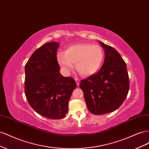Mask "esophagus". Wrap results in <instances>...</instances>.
I'll return each instance as SVG.
<instances>
[{
  "label": "esophagus",
  "instance_id": "esophagus-1",
  "mask_svg": "<svg viewBox=\"0 0 149 149\" xmlns=\"http://www.w3.org/2000/svg\"><path fill=\"white\" fill-rule=\"evenodd\" d=\"M74 80H75V81H76V84H77V86H79V82H80L79 79H78V78H74Z\"/></svg>",
  "mask_w": 149,
  "mask_h": 149
}]
</instances>
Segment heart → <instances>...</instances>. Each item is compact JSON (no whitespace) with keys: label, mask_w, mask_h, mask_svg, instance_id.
<instances>
[{"label":"heart","mask_w":149,"mask_h":149,"mask_svg":"<svg viewBox=\"0 0 149 149\" xmlns=\"http://www.w3.org/2000/svg\"><path fill=\"white\" fill-rule=\"evenodd\" d=\"M104 60V52L101 47L88 43L73 45L68 47L65 53L60 52L57 55L58 63L65 71L76 69L82 76L94 74L101 67Z\"/></svg>","instance_id":"1"}]
</instances>
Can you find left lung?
Returning <instances> with one entry per match:
<instances>
[{"label":"left lung","instance_id":"8db88e82","mask_svg":"<svg viewBox=\"0 0 149 149\" xmlns=\"http://www.w3.org/2000/svg\"><path fill=\"white\" fill-rule=\"evenodd\" d=\"M105 52V58L97 73L81 80L83 90L88 111L95 115L113 112L121 106L129 89L127 66L116 49L99 42Z\"/></svg>","mask_w":149,"mask_h":149}]
</instances>
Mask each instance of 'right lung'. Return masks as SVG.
<instances>
[{
    "label": "right lung",
    "instance_id": "add662e5",
    "mask_svg": "<svg viewBox=\"0 0 149 149\" xmlns=\"http://www.w3.org/2000/svg\"><path fill=\"white\" fill-rule=\"evenodd\" d=\"M59 43H45L33 52L25 66V94L40 115L51 119L65 118L76 83L60 73L56 52Z\"/></svg>",
    "mask_w": 149,
    "mask_h": 149
}]
</instances>
